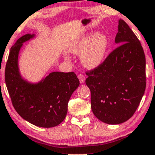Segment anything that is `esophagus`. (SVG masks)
Listing matches in <instances>:
<instances>
[{
  "label": "esophagus",
  "mask_w": 155,
  "mask_h": 155,
  "mask_svg": "<svg viewBox=\"0 0 155 155\" xmlns=\"http://www.w3.org/2000/svg\"><path fill=\"white\" fill-rule=\"evenodd\" d=\"M78 78H79V81H80V83H81V84L85 81V76H84V75L79 74L78 75Z\"/></svg>",
  "instance_id": "1"
}]
</instances>
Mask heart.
<instances>
[{"label":"heart","instance_id":"1","mask_svg":"<svg viewBox=\"0 0 155 155\" xmlns=\"http://www.w3.org/2000/svg\"><path fill=\"white\" fill-rule=\"evenodd\" d=\"M110 48V40L104 33L91 32L71 44V53L81 55V64L89 69L98 67L104 60Z\"/></svg>","mask_w":155,"mask_h":155}]
</instances>
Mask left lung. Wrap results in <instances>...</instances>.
I'll return each mask as SVG.
<instances>
[{"label":"left lung","instance_id":"8db88e82","mask_svg":"<svg viewBox=\"0 0 155 155\" xmlns=\"http://www.w3.org/2000/svg\"><path fill=\"white\" fill-rule=\"evenodd\" d=\"M115 42L120 45L98 67L87 71L91 108L101 121L119 124L135 113L146 89V58L137 37L118 20Z\"/></svg>","mask_w":155,"mask_h":155}]
</instances>
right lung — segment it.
I'll use <instances>...</instances> for the list:
<instances>
[{"label": "right lung", "instance_id": "right-lung-1", "mask_svg": "<svg viewBox=\"0 0 155 155\" xmlns=\"http://www.w3.org/2000/svg\"><path fill=\"white\" fill-rule=\"evenodd\" d=\"M35 37L27 34L11 48L5 69V81L12 103L20 116L37 127L50 128L62 123L71 95L79 85L74 72H51L38 83L23 79L18 56L23 42Z\"/></svg>", "mask_w": 155, "mask_h": 155}]
</instances>
